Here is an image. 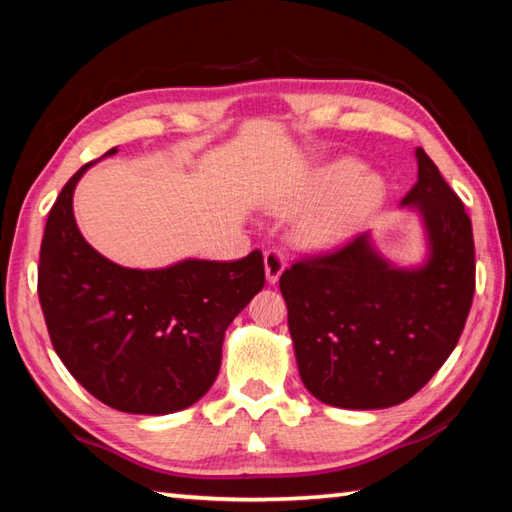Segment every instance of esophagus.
<instances>
[{
    "label": "esophagus",
    "instance_id": "esophagus-1",
    "mask_svg": "<svg viewBox=\"0 0 512 512\" xmlns=\"http://www.w3.org/2000/svg\"><path fill=\"white\" fill-rule=\"evenodd\" d=\"M284 268H287V262H284V255L280 250H268V253H264V271L268 284H275L280 280Z\"/></svg>",
    "mask_w": 512,
    "mask_h": 512
}]
</instances>
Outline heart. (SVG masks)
Listing matches in <instances>:
<instances>
[{
  "label": "heart",
  "instance_id": "heart-1",
  "mask_svg": "<svg viewBox=\"0 0 512 512\" xmlns=\"http://www.w3.org/2000/svg\"><path fill=\"white\" fill-rule=\"evenodd\" d=\"M386 201V183L359 160L336 158L318 167L284 210L316 207L298 223V241L309 250H332L345 244L366 225Z\"/></svg>",
  "mask_w": 512,
  "mask_h": 512
}]
</instances>
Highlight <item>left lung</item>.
I'll return each instance as SVG.
<instances>
[{
	"mask_svg": "<svg viewBox=\"0 0 512 512\" xmlns=\"http://www.w3.org/2000/svg\"><path fill=\"white\" fill-rule=\"evenodd\" d=\"M424 257L402 266L366 232L280 277L302 384L336 409H388L413 397L454 352L474 296L472 221L436 164L415 149Z\"/></svg>",
	"mask_w": 512,
	"mask_h": 512,
	"instance_id": "1",
	"label": "left lung"
}]
</instances>
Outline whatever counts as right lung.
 Here are the masks:
<instances>
[{
  "label": "right lung",
  "mask_w": 512,
  "mask_h": 512,
  "mask_svg": "<svg viewBox=\"0 0 512 512\" xmlns=\"http://www.w3.org/2000/svg\"><path fill=\"white\" fill-rule=\"evenodd\" d=\"M115 153L117 146L99 160ZM92 164L69 178L42 237L38 296L51 343L72 377L112 409L183 411L210 391L225 329L262 291V253L237 262L187 257L162 268L110 262L74 219V189Z\"/></svg>",
  "instance_id": "add662e5"
}]
</instances>
